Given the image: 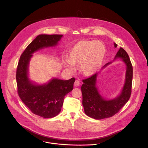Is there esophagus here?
<instances>
[{
	"mask_svg": "<svg viewBox=\"0 0 148 148\" xmlns=\"http://www.w3.org/2000/svg\"><path fill=\"white\" fill-rule=\"evenodd\" d=\"M80 81H79V80H75V82H74V86H75V87H77V86H80Z\"/></svg>",
	"mask_w": 148,
	"mask_h": 148,
	"instance_id": "34e87169",
	"label": "esophagus"
}]
</instances>
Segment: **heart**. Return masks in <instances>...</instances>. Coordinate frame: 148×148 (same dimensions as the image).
<instances>
[{"mask_svg": "<svg viewBox=\"0 0 148 148\" xmlns=\"http://www.w3.org/2000/svg\"><path fill=\"white\" fill-rule=\"evenodd\" d=\"M106 56V49L99 41L81 40L75 43L66 54L65 66L69 70L71 65H79L80 72L86 76H92L101 68Z\"/></svg>", "mask_w": 148, "mask_h": 148, "instance_id": "1", "label": "heart"}]
</instances>
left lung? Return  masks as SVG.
<instances>
[{
  "label": "left lung",
  "instance_id": "left-lung-1",
  "mask_svg": "<svg viewBox=\"0 0 148 148\" xmlns=\"http://www.w3.org/2000/svg\"><path fill=\"white\" fill-rule=\"evenodd\" d=\"M115 47L117 44L114 43ZM121 58L127 66L125 81L121 94L116 98L106 100L99 94L96 86L98 73L83 80L81 89L83 96L82 104L84 113L89 117L95 119H103L110 118L117 113L121 108L129 100L131 94L132 80H133V66L128 54L126 51L121 47L116 54L114 59ZM112 62L106 64L103 68L110 65Z\"/></svg>",
  "mask_w": 148,
  "mask_h": 148
}]
</instances>
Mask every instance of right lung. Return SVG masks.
<instances>
[{"instance_id":"1","label":"right lung","mask_w":148,"mask_h":148,"mask_svg":"<svg viewBox=\"0 0 148 148\" xmlns=\"http://www.w3.org/2000/svg\"><path fill=\"white\" fill-rule=\"evenodd\" d=\"M62 35H40L30 43L20 56L17 68V92L20 99L34 114L44 118L57 116L63 106L65 96L73 89L75 80L54 78L48 83L35 84L28 77V67L32 54L49 47L55 46Z\"/></svg>"}]
</instances>
